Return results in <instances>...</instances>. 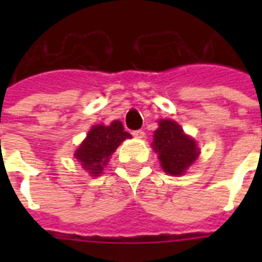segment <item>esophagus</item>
I'll use <instances>...</instances> for the list:
<instances>
[{
  "label": "esophagus",
  "mask_w": 262,
  "mask_h": 262,
  "mask_svg": "<svg viewBox=\"0 0 262 262\" xmlns=\"http://www.w3.org/2000/svg\"><path fill=\"white\" fill-rule=\"evenodd\" d=\"M133 135L135 136L136 139H143L144 138L145 133L143 131V129H136V131H133Z\"/></svg>",
  "instance_id": "esophagus-1"
}]
</instances>
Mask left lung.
<instances>
[{
  "label": "left lung",
  "mask_w": 262,
  "mask_h": 262,
  "mask_svg": "<svg viewBox=\"0 0 262 262\" xmlns=\"http://www.w3.org/2000/svg\"><path fill=\"white\" fill-rule=\"evenodd\" d=\"M152 148L159 155L164 172L170 176L184 174L200 155L195 140L187 136L181 126L170 119L159 120Z\"/></svg>",
  "instance_id": "1"
}]
</instances>
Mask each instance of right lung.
Wrapping results in <instances>:
<instances>
[{"instance_id":"right-lung-1","label":"right lung","mask_w":262,"mask_h":262,"mask_svg":"<svg viewBox=\"0 0 262 262\" xmlns=\"http://www.w3.org/2000/svg\"><path fill=\"white\" fill-rule=\"evenodd\" d=\"M131 138L119 120H113L108 126L97 124L92 127L85 140L76 149L75 159L90 176L98 177L107 165L108 159L119 144Z\"/></svg>"}]
</instances>
